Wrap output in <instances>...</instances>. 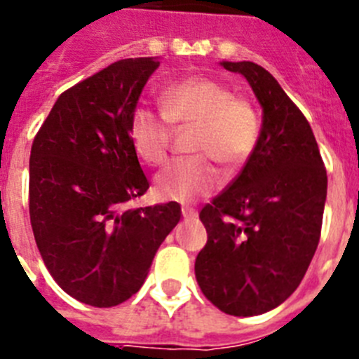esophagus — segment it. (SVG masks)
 <instances>
[{
	"label": "esophagus",
	"mask_w": 359,
	"mask_h": 359,
	"mask_svg": "<svg viewBox=\"0 0 359 359\" xmlns=\"http://www.w3.org/2000/svg\"><path fill=\"white\" fill-rule=\"evenodd\" d=\"M182 214H183V217H185V219L198 217V212H196L194 208H189V207H183L182 208Z\"/></svg>",
	"instance_id": "esophagus-1"
}]
</instances>
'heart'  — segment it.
<instances>
[{"label":"heart","mask_w":359,"mask_h":359,"mask_svg":"<svg viewBox=\"0 0 359 359\" xmlns=\"http://www.w3.org/2000/svg\"><path fill=\"white\" fill-rule=\"evenodd\" d=\"M163 116L140 106L133 111L129 136L136 154L149 165L167 160L174 128L194 126L192 152L154 177V192L165 201H189L210 194L221 185L219 161L228 174L246 165L261 138V118L255 107L233 98L230 88L203 75L185 77L167 86L160 95Z\"/></svg>","instance_id":"b5f03b06"}]
</instances>
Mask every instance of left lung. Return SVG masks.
I'll list each match as a JSON object with an SVG mask.
<instances>
[{"instance_id": "8db88e82", "label": "left lung", "mask_w": 359, "mask_h": 359, "mask_svg": "<svg viewBox=\"0 0 359 359\" xmlns=\"http://www.w3.org/2000/svg\"><path fill=\"white\" fill-rule=\"evenodd\" d=\"M219 65L248 81L262 107L261 138L239 176L199 214L208 241L194 269L217 309L255 316L302 282L320 241L327 172L309 122L271 73L250 61Z\"/></svg>"}]
</instances>
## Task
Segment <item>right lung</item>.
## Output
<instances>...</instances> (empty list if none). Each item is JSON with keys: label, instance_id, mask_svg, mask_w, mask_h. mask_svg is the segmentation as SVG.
<instances>
[{"label": "right lung", "instance_id": "1", "mask_svg": "<svg viewBox=\"0 0 359 359\" xmlns=\"http://www.w3.org/2000/svg\"><path fill=\"white\" fill-rule=\"evenodd\" d=\"M160 66L123 59L57 98L30 152V223L37 248L69 297L93 307L126 302L180 223L177 203L123 210L149 182L129 136L133 111Z\"/></svg>", "mask_w": 359, "mask_h": 359}]
</instances>
